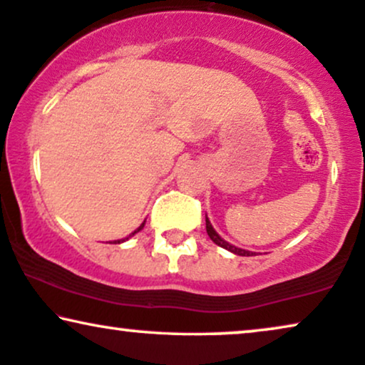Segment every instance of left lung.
<instances>
[{
	"label": "left lung",
	"instance_id": "1",
	"mask_svg": "<svg viewBox=\"0 0 365 365\" xmlns=\"http://www.w3.org/2000/svg\"><path fill=\"white\" fill-rule=\"evenodd\" d=\"M205 225H207V233H208V237H210L212 242H215V244H217L218 247H222V249H225V250H228V252H232V254H235V255H242V257H252V255H255V252H249V250L239 249V247H235V245L228 244L227 240H223L222 237L218 235V233L215 232V228L212 227V223H210V220H208V217H207V215H205Z\"/></svg>",
	"mask_w": 365,
	"mask_h": 365
}]
</instances>
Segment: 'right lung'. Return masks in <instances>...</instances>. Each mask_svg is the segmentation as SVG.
<instances>
[{"instance_id":"add662e5","label":"right lung","mask_w":365,"mask_h":365,"mask_svg":"<svg viewBox=\"0 0 365 365\" xmlns=\"http://www.w3.org/2000/svg\"><path fill=\"white\" fill-rule=\"evenodd\" d=\"M145 227V220H143V223H142V225H140L138 228H137V230H133L132 233H130V235L128 237H125V239H120V240H113V242H110V244H123V242H126V240H128V239H132V237L135 235V233H138L140 230H142V228Z\"/></svg>"}]
</instances>
